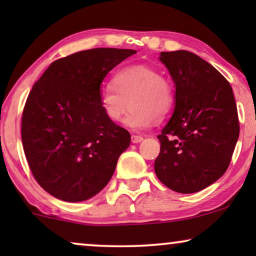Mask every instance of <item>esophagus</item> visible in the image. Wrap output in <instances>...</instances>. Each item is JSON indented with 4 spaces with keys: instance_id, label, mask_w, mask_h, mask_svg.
<instances>
[{
    "instance_id": "esophagus-1",
    "label": "esophagus",
    "mask_w": 256,
    "mask_h": 256,
    "mask_svg": "<svg viewBox=\"0 0 256 256\" xmlns=\"http://www.w3.org/2000/svg\"><path fill=\"white\" fill-rule=\"evenodd\" d=\"M141 141H143V138L140 135H132V143H140Z\"/></svg>"
}]
</instances>
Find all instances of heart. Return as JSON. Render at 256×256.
Returning a JSON list of instances; mask_svg holds the SVG:
<instances>
[{"label": "heart", "mask_w": 256, "mask_h": 256, "mask_svg": "<svg viewBox=\"0 0 256 256\" xmlns=\"http://www.w3.org/2000/svg\"><path fill=\"white\" fill-rule=\"evenodd\" d=\"M99 101L104 116L115 124L122 120L130 104L124 124L132 129H143L155 118L160 121L170 113L174 104V88L156 68L132 65L115 73L112 85L101 90Z\"/></svg>", "instance_id": "1"}]
</instances>
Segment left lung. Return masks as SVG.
I'll use <instances>...</instances> for the list:
<instances>
[{
    "label": "left lung",
    "mask_w": 256,
    "mask_h": 256,
    "mask_svg": "<svg viewBox=\"0 0 256 256\" xmlns=\"http://www.w3.org/2000/svg\"><path fill=\"white\" fill-rule=\"evenodd\" d=\"M176 85L174 115L160 134L156 176L171 190L194 194L218 180L239 138L236 99L225 76L185 50L160 52Z\"/></svg>",
    "instance_id": "left-lung-1"
}]
</instances>
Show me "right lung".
I'll list each match as a JSON object with an SVG mask.
<instances>
[{"instance_id":"1","label":"right lung","mask_w":256,"mask_h":256,"mask_svg":"<svg viewBox=\"0 0 256 256\" xmlns=\"http://www.w3.org/2000/svg\"><path fill=\"white\" fill-rule=\"evenodd\" d=\"M128 48H98L57 59L34 82L22 114V143L37 183L64 202H82L113 176L130 134L104 116L100 85Z\"/></svg>"}]
</instances>
